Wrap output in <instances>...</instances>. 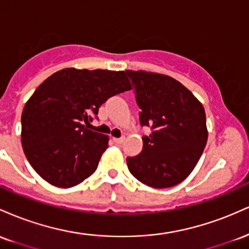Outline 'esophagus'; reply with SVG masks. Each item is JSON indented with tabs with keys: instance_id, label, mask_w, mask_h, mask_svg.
Wrapping results in <instances>:
<instances>
[{
	"instance_id": "34e87169",
	"label": "esophagus",
	"mask_w": 249,
	"mask_h": 249,
	"mask_svg": "<svg viewBox=\"0 0 249 249\" xmlns=\"http://www.w3.org/2000/svg\"><path fill=\"white\" fill-rule=\"evenodd\" d=\"M125 137H121V138H113V142H116V144H122L123 142H124Z\"/></svg>"
}]
</instances>
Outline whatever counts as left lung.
Segmentation results:
<instances>
[{"label":"left lung","mask_w":249,"mask_h":249,"mask_svg":"<svg viewBox=\"0 0 249 249\" xmlns=\"http://www.w3.org/2000/svg\"><path fill=\"white\" fill-rule=\"evenodd\" d=\"M132 81L142 126V150L127 157L128 171L142 184L172 187L186 179L207 142L206 115L202 104L181 83L165 75L125 71Z\"/></svg>","instance_id":"8db88e82"}]
</instances>
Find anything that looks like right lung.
I'll list each match as a JSON object with an SVG mask.
<instances>
[{"label":"right lung","instance_id":"add662e5","mask_svg":"<svg viewBox=\"0 0 249 249\" xmlns=\"http://www.w3.org/2000/svg\"><path fill=\"white\" fill-rule=\"evenodd\" d=\"M124 71L63 69L36 89L22 112V146L45 181L72 187L89 178L107 150V136L84 125L111 97L130 90Z\"/></svg>","mask_w":249,"mask_h":249}]
</instances>
